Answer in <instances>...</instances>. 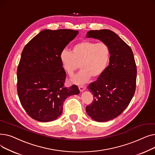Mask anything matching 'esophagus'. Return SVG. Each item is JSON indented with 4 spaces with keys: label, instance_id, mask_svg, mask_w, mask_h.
<instances>
[{
    "label": "esophagus",
    "instance_id": "1",
    "mask_svg": "<svg viewBox=\"0 0 155 155\" xmlns=\"http://www.w3.org/2000/svg\"><path fill=\"white\" fill-rule=\"evenodd\" d=\"M78 88L80 92H83L84 90H85V87L84 86H78Z\"/></svg>",
    "mask_w": 155,
    "mask_h": 155
}]
</instances>
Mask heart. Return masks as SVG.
Wrapping results in <instances>:
<instances>
[{"label":"heart","mask_w":155,"mask_h":155,"mask_svg":"<svg viewBox=\"0 0 155 155\" xmlns=\"http://www.w3.org/2000/svg\"><path fill=\"white\" fill-rule=\"evenodd\" d=\"M110 58V48L105 43L84 40L73 45L71 52L67 50L60 53L63 67L68 75L72 76L80 67V71L73 77L76 84H84L91 79L98 78L106 70Z\"/></svg>","instance_id":"b5f03b06"}]
</instances>
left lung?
Returning a JSON list of instances; mask_svg holds the SVG:
<instances>
[{
  "label": "left lung",
  "mask_w": 155,
  "mask_h": 155,
  "mask_svg": "<svg viewBox=\"0 0 155 155\" xmlns=\"http://www.w3.org/2000/svg\"><path fill=\"white\" fill-rule=\"evenodd\" d=\"M86 36L101 40L110 50L109 66L87 87L94 100L86 107L87 114L95 121H108L119 116L134 96L137 74L134 57L130 46L110 30H91Z\"/></svg>",
  "instance_id": "8db88e82"
}]
</instances>
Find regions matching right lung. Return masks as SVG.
<instances>
[{"label": "right lung", "mask_w": 155, "mask_h": 155, "mask_svg": "<svg viewBox=\"0 0 155 155\" xmlns=\"http://www.w3.org/2000/svg\"><path fill=\"white\" fill-rule=\"evenodd\" d=\"M78 34L71 29H45L24 46L18 67L17 90L31 118L40 122L56 119L64 100L80 93L75 85L64 87L66 71L60 60L61 52Z\"/></svg>", "instance_id": "right-lung-1"}]
</instances>
